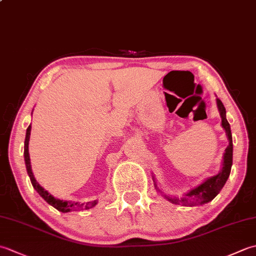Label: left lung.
Returning a JSON list of instances; mask_svg holds the SVG:
<instances>
[{"instance_id":"8db88e82","label":"left lung","mask_w":256,"mask_h":256,"mask_svg":"<svg viewBox=\"0 0 256 256\" xmlns=\"http://www.w3.org/2000/svg\"><path fill=\"white\" fill-rule=\"evenodd\" d=\"M216 106H218L220 116L222 118V123H221L222 128L226 130L228 140H229V146L226 148L224 162H222V170L218 174V175L206 179L204 184H201L197 188L192 189V192H189L186 196H184V197L178 198V197H168V196H165L166 199L170 200L172 204L194 206H199V204L209 202V201H211L216 194L220 192V190L224 188V184L226 182L228 178L230 176L231 166H232V153H233L231 128H230V124L226 118V108L220 99H216ZM155 186L157 187V184H155Z\"/></svg>"}]
</instances>
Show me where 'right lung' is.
Returning a JSON list of instances; mask_svg holds the SVG:
<instances>
[{
    "label": "right lung",
    "instance_id": "1",
    "mask_svg": "<svg viewBox=\"0 0 256 256\" xmlns=\"http://www.w3.org/2000/svg\"><path fill=\"white\" fill-rule=\"evenodd\" d=\"M30 125L27 128L26 131V138H25V146H24V157H25V164H26V170L27 172H28V176L30 178V182L32 187L35 188L36 192L40 194L42 198H44L48 204H52L54 208H56L57 210L62 211V212H69V211H82L90 209L92 206H94L98 201H91V202H86V204H79V202H72V201H64L60 199H56L54 198L52 196L46 192V190L42 188L40 184L36 182V179L32 175V167H30V153H28V142H30Z\"/></svg>",
    "mask_w": 256,
    "mask_h": 256
}]
</instances>
